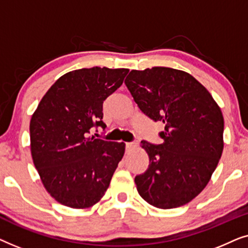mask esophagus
Returning <instances> with one entry per match:
<instances>
[{
    "label": "esophagus",
    "instance_id": "obj_1",
    "mask_svg": "<svg viewBox=\"0 0 248 248\" xmlns=\"http://www.w3.org/2000/svg\"><path fill=\"white\" fill-rule=\"evenodd\" d=\"M138 145L137 142H126L125 143V148H126V150H131V149L135 148Z\"/></svg>",
    "mask_w": 248,
    "mask_h": 248
}]
</instances>
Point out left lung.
I'll return each instance as SVG.
<instances>
[{
  "mask_svg": "<svg viewBox=\"0 0 248 248\" xmlns=\"http://www.w3.org/2000/svg\"><path fill=\"white\" fill-rule=\"evenodd\" d=\"M138 107L164 123L161 144L141 141L149 168L135 177L139 194L159 209H174L198 196L223 150V117L208 90L191 74L170 67L132 70L125 79Z\"/></svg>",
  "mask_w": 248,
  "mask_h": 248,
  "instance_id": "1",
  "label": "left lung"
}]
</instances>
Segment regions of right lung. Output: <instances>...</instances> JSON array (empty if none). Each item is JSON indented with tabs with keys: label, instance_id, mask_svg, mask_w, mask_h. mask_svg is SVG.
Masks as SVG:
<instances>
[{
	"label": "right lung",
	"instance_id": "add662e5",
	"mask_svg": "<svg viewBox=\"0 0 248 248\" xmlns=\"http://www.w3.org/2000/svg\"><path fill=\"white\" fill-rule=\"evenodd\" d=\"M127 73V69L94 66L64 74L33 113V164L47 192L61 204L89 208L107 191L125 144L88 134L93 127H106L103 104Z\"/></svg>",
	"mask_w": 248,
	"mask_h": 248
}]
</instances>
